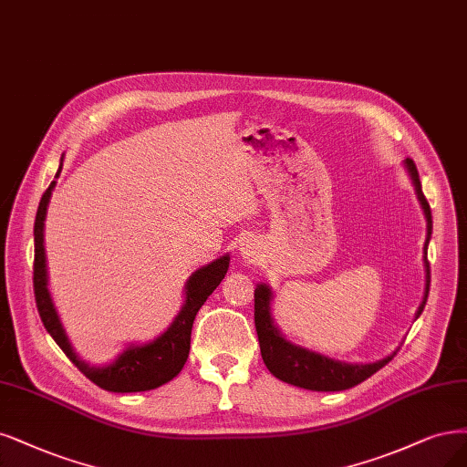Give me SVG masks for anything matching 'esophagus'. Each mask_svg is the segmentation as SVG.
<instances>
[{
  "instance_id": "esophagus-1",
  "label": "esophagus",
  "mask_w": 467,
  "mask_h": 467,
  "mask_svg": "<svg viewBox=\"0 0 467 467\" xmlns=\"http://www.w3.org/2000/svg\"><path fill=\"white\" fill-rule=\"evenodd\" d=\"M244 254H249V247H245V249H244Z\"/></svg>"
}]
</instances>
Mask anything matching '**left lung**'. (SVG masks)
I'll return each instance as SVG.
<instances>
[{
  "instance_id": "1",
  "label": "left lung",
  "mask_w": 467,
  "mask_h": 467,
  "mask_svg": "<svg viewBox=\"0 0 467 467\" xmlns=\"http://www.w3.org/2000/svg\"><path fill=\"white\" fill-rule=\"evenodd\" d=\"M406 166H408V171L413 180L417 199H420L425 218H427V244H429L431 232H432L431 206L421 191L420 173H417L413 160L406 158ZM427 244H425L427 287H425V297H423L421 307H420V311H417V317H420L425 309L429 285H431V266L427 261ZM270 297H272V294H270L268 285L261 284L254 289V328H256V336H259L263 361L268 367V371L275 377H278L280 380H284L287 384H294V387H299V389L317 390V392L348 390L351 387H356V384L363 382L371 375H375L379 368H382L389 361H392L394 356L384 358L375 363H367V365L340 363V361L328 359L325 356H318V353H313V351H307V349L285 342L280 336V332L276 330V327L272 325V318L268 313Z\"/></svg>"
}]
</instances>
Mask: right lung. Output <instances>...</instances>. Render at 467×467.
<instances>
[{
  "instance_id": "right-lung-1",
  "label": "right lung",
  "mask_w": 467,
  "mask_h": 467,
  "mask_svg": "<svg viewBox=\"0 0 467 467\" xmlns=\"http://www.w3.org/2000/svg\"><path fill=\"white\" fill-rule=\"evenodd\" d=\"M59 170L56 173V178L59 175ZM54 185L56 182H52L50 187L44 191L35 220V266H32V284H35V299L44 328L50 332L56 344L63 349V353L71 359V363L78 371L108 392H144L162 387V384L171 380L183 368L189 358L192 320H195L208 296L214 292L222 278L226 276L230 256H220L214 263L199 268L195 275L189 278L185 292L187 299L183 309L162 336H158L150 344L127 348L116 359V363H111L108 367H90L75 356L67 336L61 328L54 303L46 287L47 280L44 254V218Z\"/></svg>"
}]
</instances>
